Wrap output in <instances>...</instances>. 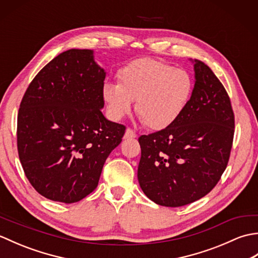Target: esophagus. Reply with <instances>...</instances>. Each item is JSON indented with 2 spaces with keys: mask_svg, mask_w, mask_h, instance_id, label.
<instances>
[{
  "mask_svg": "<svg viewBox=\"0 0 258 258\" xmlns=\"http://www.w3.org/2000/svg\"><path fill=\"white\" fill-rule=\"evenodd\" d=\"M136 133L134 132V131L132 128H126L125 131V134H124V139H135L136 138Z\"/></svg>",
  "mask_w": 258,
  "mask_h": 258,
  "instance_id": "34e87169",
  "label": "esophagus"
}]
</instances>
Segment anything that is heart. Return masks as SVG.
I'll list each match as a JSON object with an SVG mask.
<instances>
[{"instance_id": "1", "label": "heart", "mask_w": 258, "mask_h": 258, "mask_svg": "<svg viewBox=\"0 0 258 258\" xmlns=\"http://www.w3.org/2000/svg\"><path fill=\"white\" fill-rule=\"evenodd\" d=\"M118 84L105 83L102 97L108 116L122 119L132 109L151 130L173 125L187 108L194 80L187 71L154 58H138L118 69Z\"/></svg>"}]
</instances>
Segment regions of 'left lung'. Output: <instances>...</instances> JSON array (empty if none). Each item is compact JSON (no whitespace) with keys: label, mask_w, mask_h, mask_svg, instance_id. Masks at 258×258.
I'll use <instances>...</instances> for the list:
<instances>
[{"label":"left lung","mask_w":258,"mask_h":258,"mask_svg":"<svg viewBox=\"0 0 258 258\" xmlns=\"http://www.w3.org/2000/svg\"><path fill=\"white\" fill-rule=\"evenodd\" d=\"M187 108L167 128L139 139V183L158 205L178 207L204 197L225 171L234 138L231 100L213 71L194 59Z\"/></svg>","instance_id":"obj_1"}]
</instances>
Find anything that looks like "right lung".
Here are the masks:
<instances>
[{"label": "right lung", "mask_w": 258, "mask_h": 258, "mask_svg": "<svg viewBox=\"0 0 258 258\" xmlns=\"http://www.w3.org/2000/svg\"><path fill=\"white\" fill-rule=\"evenodd\" d=\"M105 71L92 50L65 51L30 83L18 114V151L38 194L71 204L96 188L125 126L104 117Z\"/></svg>", "instance_id": "obj_1"}]
</instances>
